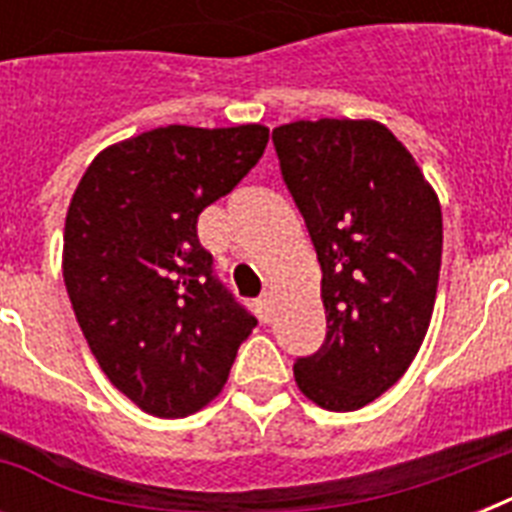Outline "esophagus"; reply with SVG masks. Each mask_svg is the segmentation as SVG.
Masks as SVG:
<instances>
[{"label":"esophagus","instance_id":"1","mask_svg":"<svg viewBox=\"0 0 512 512\" xmlns=\"http://www.w3.org/2000/svg\"><path fill=\"white\" fill-rule=\"evenodd\" d=\"M255 305H257V316H260V321H263V324H268L273 316V297L265 292V295L260 297Z\"/></svg>","mask_w":512,"mask_h":512}]
</instances>
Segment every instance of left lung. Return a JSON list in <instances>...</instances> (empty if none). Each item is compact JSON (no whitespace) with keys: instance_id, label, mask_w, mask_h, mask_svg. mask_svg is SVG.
I'll use <instances>...</instances> for the list:
<instances>
[{"instance_id":"left-lung-1","label":"left lung","mask_w":512,"mask_h":512,"mask_svg":"<svg viewBox=\"0 0 512 512\" xmlns=\"http://www.w3.org/2000/svg\"><path fill=\"white\" fill-rule=\"evenodd\" d=\"M281 177L321 263L327 337L297 358V388L329 412L361 409L417 356L436 305L444 223L404 143L372 119L273 130Z\"/></svg>"}]
</instances>
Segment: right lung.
Here are the masks:
<instances>
[{"instance_id":"1","label":"right lung","mask_w":512,"mask_h":512,"mask_svg":"<svg viewBox=\"0 0 512 512\" xmlns=\"http://www.w3.org/2000/svg\"><path fill=\"white\" fill-rule=\"evenodd\" d=\"M268 127L170 124L100 151L76 185L63 281L116 390L154 417H188L223 390L257 327L212 271L196 223L263 156Z\"/></svg>"}]
</instances>
